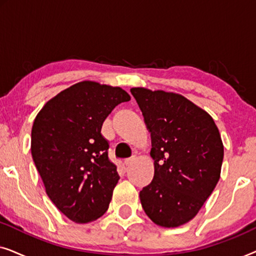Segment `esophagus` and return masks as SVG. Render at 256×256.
Wrapping results in <instances>:
<instances>
[{
	"mask_svg": "<svg viewBox=\"0 0 256 256\" xmlns=\"http://www.w3.org/2000/svg\"><path fill=\"white\" fill-rule=\"evenodd\" d=\"M134 160H135L134 157H132V158H128V160H124V166H132V162H134Z\"/></svg>",
	"mask_w": 256,
	"mask_h": 256,
	"instance_id": "obj_1",
	"label": "esophagus"
}]
</instances>
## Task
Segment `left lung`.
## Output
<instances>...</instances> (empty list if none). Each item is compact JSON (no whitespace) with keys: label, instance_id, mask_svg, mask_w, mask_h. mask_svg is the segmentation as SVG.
<instances>
[{"label":"left lung","instance_id":"1","mask_svg":"<svg viewBox=\"0 0 256 256\" xmlns=\"http://www.w3.org/2000/svg\"><path fill=\"white\" fill-rule=\"evenodd\" d=\"M152 136L155 174L140 191L156 225L178 227L194 219L220 178L224 146L208 112L180 94L130 90Z\"/></svg>","mask_w":256,"mask_h":256}]
</instances>
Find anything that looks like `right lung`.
I'll return each instance as SVG.
<instances>
[{
  "label": "right lung",
  "instance_id": "add662e5",
  "mask_svg": "<svg viewBox=\"0 0 256 256\" xmlns=\"http://www.w3.org/2000/svg\"><path fill=\"white\" fill-rule=\"evenodd\" d=\"M121 88L80 82L48 100L31 130V155L51 202L78 224L104 214L120 176L108 158L101 127L118 104Z\"/></svg>",
  "mask_w": 256,
  "mask_h": 256
}]
</instances>
